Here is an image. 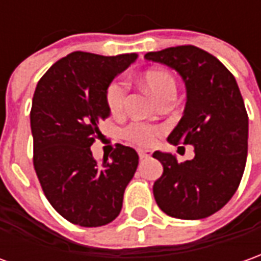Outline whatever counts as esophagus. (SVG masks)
Wrapping results in <instances>:
<instances>
[{
  "label": "esophagus",
  "mask_w": 261,
  "mask_h": 261,
  "mask_svg": "<svg viewBox=\"0 0 261 261\" xmlns=\"http://www.w3.org/2000/svg\"><path fill=\"white\" fill-rule=\"evenodd\" d=\"M153 151L151 150H138V155L140 159H147V157H151Z\"/></svg>",
  "instance_id": "obj_1"
}]
</instances>
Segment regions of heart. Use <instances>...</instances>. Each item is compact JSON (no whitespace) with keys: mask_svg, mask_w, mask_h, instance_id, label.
<instances>
[{"mask_svg":"<svg viewBox=\"0 0 261 261\" xmlns=\"http://www.w3.org/2000/svg\"><path fill=\"white\" fill-rule=\"evenodd\" d=\"M143 83L157 101L166 94L175 93L174 79L166 71H147L143 77ZM125 95H127V84L123 80H114L107 87L106 101H107L108 108L113 114H118L123 110L124 104H125ZM124 134H125V137L136 144L151 145L159 136V128L153 127V125H147V124L134 123L130 124L125 128Z\"/></svg>","mask_w":261,"mask_h":261,"instance_id":"b5f03b06","label":"heart"}]
</instances>
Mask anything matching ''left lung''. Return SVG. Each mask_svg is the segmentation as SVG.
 <instances>
[{
    "instance_id": "1",
    "label": "left lung",
    "mask_w": 261,
    "mask_h": 261,
    "mask_svg": "<svg viewBox=\"0 0 261 261\" xmlns=\"http://www.w3.org/2000/svg\"><path fill=\"white\" fill-rule=\"evenodd\" d=\"M147 61L177 71L187 101L170 144H190L194 159L178 163L155 151L163 174L153 193L163 212L182 220L205 219L227 204L242 181L249 140V117L233 74L207 51L180 45L147 53Z\"/></svg>"
}]
</instances>
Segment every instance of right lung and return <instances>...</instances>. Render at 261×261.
I'll return each instance as SVG.
<instances>
[{
    "mask_svg": "<svg viewBox=\"0 0 261 261\" xmlns=\"http://www.w3.org/2000/svg\"><path fill=\"white\" fill-rule=\"evenodd\" d=\"M137 54L104 57L75 51L38 81L31 107L34 168L49 204L83 227H100L121 212L125 187L138 166L134 148L117 144L101 163L91 145L110 117L106 91Z\"/></svg>",
    "mask_w": 261,
    "mask_h": 261,
    "instance_id": "obj_1",
    "label": "right lung"
}]
</instances>
